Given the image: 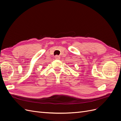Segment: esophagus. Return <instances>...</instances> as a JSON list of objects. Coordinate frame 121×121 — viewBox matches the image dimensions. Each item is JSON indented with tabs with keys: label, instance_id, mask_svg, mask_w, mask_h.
<instances>
[{
	"label": "esophagus",
	"instance_id": "obj_1",
	"mask_svg": "<svg viewBox=\"0 0 121 121\" xmlns=\"http://www.w3.org/2000/svg\"><path fill=\"white\" fill-rule=\"evenodd\" d=\"M60 56H57V55H56V56H55V58H56V60H60Z\"/></svg>",
	"mask_w": 121,
	"mask_h": 121
}]
</instances>
